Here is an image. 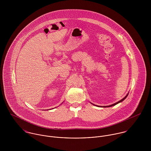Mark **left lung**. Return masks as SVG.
Listing matches in <instances>:
<instances>
[{
	"label": "left lung",
	"instance_id": "left-lung-1",
	"mask_svg": "<svg viewBox=\"0 0 151 151\" xmlns=\"http://www.w3.org/2000/svg\"><path fill=\"white\" fill-rule=\"evenodd\" d=\"M128 95L129 94H127L124 98H123L122 100H120V101H119V102H116V103H115V104H112V105H109V106H104V108H106V107H110V106H114V105H117V104H119V103H120V102H122L123 101H124L126 98H127V96H128ZM101 107H102V106H101Z\"/></svg>",
	"mask_w": 151,
	"mask_h": 151
}]
</instances>
